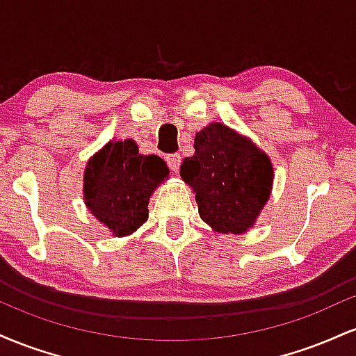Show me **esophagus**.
<instances>
[{
    "instance_id": "esophagus-1",
    "label": "esophagus",
    "mask_w": 356,
    "mask_h": 356,
    "mask_svg": "<svg viewBox=\"0 0 356 356\" xmlns=\"http://www.w3.org/2000/svg\"><path fill=\"white\" fill-rule=\"evenodd\" d=\"M165 161H167V165H169V169L172 170V172H177L179 167H181V155L170 154V155H167Z\"/></svg>"
}]
</instances>
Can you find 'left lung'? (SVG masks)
I'll return each instance as SVG.
<instances>
[{"instance_id":"8db88e82","label":"left lung","mask_w":356,"mask_h":356,"mask_svg":"<svg viewBox=\"0 0 356 356\" xmlns=\"http://www.w3.org/2000/svg\"><path fill=\"white\" fill-rule=\"evenodd\" d=\"M194 149L182 162L181 177L195 192L201 219L218 232H244L269 197L271 162L222 124L195 134Z\"/></svg>"}]
</instances>
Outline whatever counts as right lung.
<instances>
[{"mask_svg":"<svg viewBox=\"0 0 356 356\" xmlns=\"http://www.w3.org/2000/svg\"><path fill=\"white\" fill-rule=\"evenodd\" d=\"M169 175L159 155H140L134 140L108 142L85 170V202L113 236L134 232L149 218V199Z\"/></svg>","mask_w":356,"mask_h":356,"instance_id":"add662e5","label":"right lung"}]
</instances>
